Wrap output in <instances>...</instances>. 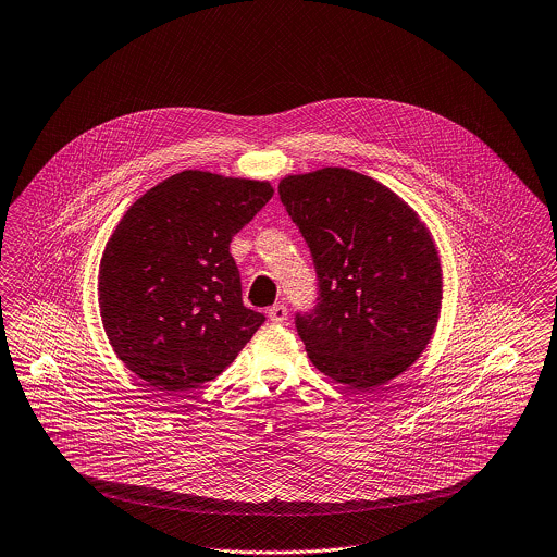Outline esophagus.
Masks as SVG:
<instances>
[{"instance_id": "esophagus-1", "label": "esophagus", "mask_w": 557, "mask_h": 557, "mask_svg": "<svg viewBox=\"0 0 557 557\" xmlns=\"http://www.w3.org/2000/svg\"><path fill=\"white\" fill-rule=\"evenodd\" d=\"M267 317H269V321H271V323H275V325H284V323H286V319H288V310H286V306L277 304V306L269 308Z\"/></svg>"}]
</instances>
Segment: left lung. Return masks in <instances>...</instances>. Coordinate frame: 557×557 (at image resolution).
<instances>
[{"label": "left lung", "instance_id": "1", "mask_svg": "<svg viewBox=\"0 0 557 557\" xmlns=\"http://www.w3.org/2000/svg\"><path fill=\"white\" fill-rule=\"evenodd\" d=\"M277 191L319 275L317 310L297 314L308 357L337 383L374 392L435 334L444 299L435 238L400 196L346 168L288 174Z\"/></svg>", "mask_w": 557, "mask_h": 557}]
</instances>
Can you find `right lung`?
<instances>
[{
    "mask_svg": "<svg viewBox=\"0 0 557 557\" xmlns=\"http://www.w3.org/2000/svg\"><path fill=\"white\" fill-rule=\"evenodd\" d=\"M269 181L178 172L135 200L99 269V308L117 359L178 394L213 381L264 323L243 306L232 236L271 200Z\"/></svg>",
    "mask_w": 557,
    "mask_h": 557,
    "instance_id": "obj_1",
    "label": "right lung"
}]
</instances>
